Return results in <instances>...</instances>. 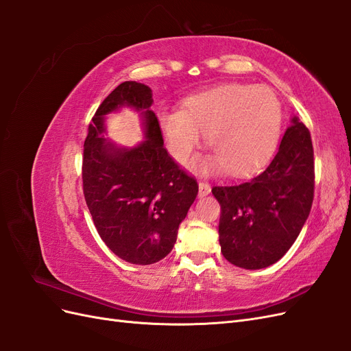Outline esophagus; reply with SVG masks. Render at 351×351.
I'll list each match as a JSON object with an SVG mask.
<instances>
[{"instance_id": "esophagus-1", "label": "esophagus", "mask_w": 351, "mask_h": 351, "mask_svg": "<svg viewBox=\"0 0 351 351\" xmlns=\"http://www.w3.org/2000/svg\"><path fill=\"white\" fill-rule=\"evenodd\" d=\"M210 193V186L206 182H199V196L204 197Z\"/></svg>"}]
</instances>
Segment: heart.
Returning <instances> with one entry per match:
<instances>
[{"label": "heart", "mask_w": 351, "mask_h": 351, "mask_svg": "<svg viewBox=\"0 0 351 351\" xmlns=\"http://www.w3.org/2000/svg\"><path fill=\"white\" fill-rule=\"evenodd\" d=\"M168 151L186 162L206 133L214 151L200 168H221L247 176L268 162L282 129L281 102L269 88L230 83L189 97L183 110L159 112Z\"/></svg>", "instance_id": "1"}]
</instances>
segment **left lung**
I'll return each instance as SVG.
<instances>
[{"mask_svg": "<svg viewBox=\"0 0 351 351\" xmlns=\"http://www.w3.org/2000/svg\"><path fill=\"white\" fill-rule=\"evenodd\" d=\"M221 205L219 244L224 258L244 269L280 261L309 217L315 193L311 132L297 117L271 164L240 184L214 186Z\"/></svg>", "mask_w": 351, "mask_h": 351, "instance_id": "1", "label": "left lung"}]
</instances>
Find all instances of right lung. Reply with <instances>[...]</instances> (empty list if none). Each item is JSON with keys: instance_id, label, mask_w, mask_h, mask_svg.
I'll list each match as a JSON object with an SVG mask.
<instances>
[{"instance_id": "1", "label": "right lung", "mask_w": 351, "mask_h": 351, "mask_svg": "<svg viewBox=\"0 0 351 351\" xmlns=\"http://www.w3.org/2000/svg\"><path fill=\"white\" fill-rule=\"evenodd\" d=\"M127 104L142 110L147 141L119 150L103 137V117ZM146 84L124 82L102 101L83 146V195L104 243L125 262L151 265L173 250L196 199L197 182L164 147Z\"/></svg>"}]
</instances>
